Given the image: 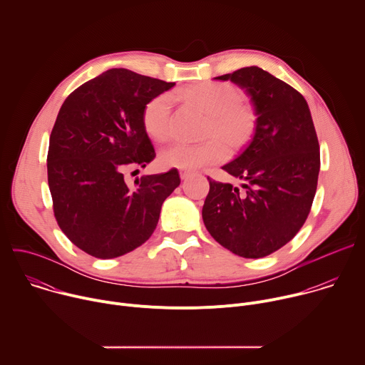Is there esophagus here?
Returning a JSON list of instances; mask_svg holds the SVG:
<instances>
[{
    "label": "esophagus",
    "mask_w": 365,
    "mask_h": 365,
    "mask_svg": "<svg viewBox=\"0 0 365 365\" xmlns=\"http://www.w3.org/2000/svg\"><path fill=\"white\" fill-rule=\"evenodd\" d=\"M190 175H192L190 170H180V178L182 179H187Z\"/></svg>",
    "instance_id": "esophagus-1"
}]
</instances>
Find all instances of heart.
<instances>
[{"label": "heart", "mask_w": 365, "mask_h": 365, "mask_svg": "<svg viewBox=\"0 0 365 365\" xmlns=\"http://www.w3.org/2000/svg\"><path fill=\"white\" fill-rule=\"evenodd\" d=\"M178 96L197 108L207 120L200 144L176 143L166 147L159 163L165 169L195 170L222 163L228 150H242L254 137L258 115L244 92L228 82H199L178 92ZM172 96L162 93L151 98L143 110V127L155 141H166L172 134Z\"/></svg>", "instance_id": "b5f03b06"}]
</instances>
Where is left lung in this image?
Returning <instances> with one entry per match:
<instances>
[{"mask_svg":"<svg viewBox=\"0 0 365 365\" xmlns=\"http://www.w3.org/2000/svg\"><path fill=\"white\" fill-rule=\"evenodd\" d=\"M215 79L245 89L258 125L250 145L222 166L246 190L207 178L203 224L234 254L262 258L286 245L310 212L321 168L315 125L302 93L262 68Z\"/></svg>","mask_w":365,"mask_h":365,"instance_id":"8db88e82","label":"left lung"}]
</instances>
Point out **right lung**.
I'll use <instances>...</instances> for the list:
<instances>
[{
    "label": "right lung",
    "mask_w": 365,
    "mask_h": 365,
    "mask_svg": "<svg viewBox=\"0 0 365 365\" xmlns=\"http://www.w3.org/2000/svg\"><path fill=\"white\" fill-rule=\"evenodd\" d=\"M175 82L110 69L63 102L48 141L47 180L63 234L96 258H115L144 244L165 199L180 185L178 169L128 186L123 170L145 168L154 147L143 127L145 103Z\"/></svg>",
    "instance_id": "obj_1"
}]
</instances>
